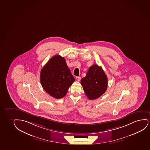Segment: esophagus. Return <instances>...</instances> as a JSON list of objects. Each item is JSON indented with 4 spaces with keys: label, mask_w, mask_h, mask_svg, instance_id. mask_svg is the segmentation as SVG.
Returning <instances> with one entry per match:
<instances>
[{
    "label": "esophagus",
    "mask_w": 150,
    "mask_h": 150,
    "mask_svg": "<svg viewBox=\"0 0 150 150\" xmlns=\"http://www.w3.org/2000/svg\"><path fill=\"white\" fill-rule=\"evenodd\" d=\"M76 80H77L78 82H79L80 80H81V78H80V77H79V76H76Z\"/></svg>",
    "instance_id": "34e87169"
}]
</instances>
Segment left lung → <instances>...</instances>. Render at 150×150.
I'll return each mask as SVG.
<instances>
[{"label":"left lung","mask_w":150,"mask_h":150,"mask_svg":"<svg viewBox=\"0 0 150 150\" xmlns=\"http://www.w3.org/2000/svg\"><path fill=\"white\" fill-rule=\"evenodd\" d=\"M81 83L88 98L93 100L105 93L108 81L103 68L98 65L93 64L90 67L85 77L81 80Z\"/></svg>","instance_id":"obj_1"}]
</instances>
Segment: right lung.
<instances>
[{
	"instance_id": "right-lung-1",
	"label": "right lung",
	"mask_w": 150,
	"mask_h": 150,
	"mask_svg": "<svg viewBox=\"0 0 150 150\" xmlns=\"http://www.w3.org/2000/svg\"><path fill=\"white\" fill-rule=\"evenodd\" d=\"M40 81L42 87L50 95L60 99L67 94L75 79L64 58L57 55L50 59L42 68Z\"/></svg>"
}]
</instances>
